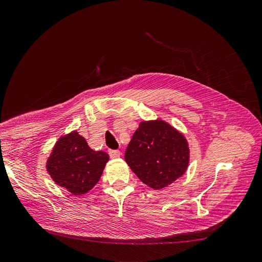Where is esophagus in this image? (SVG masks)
I'll list each match as a JSON object with an SVG mask.
<instances>
[{"label": "esophagus", "mask_w": 262, "mask_h": 262, "mask_svg": "<svg viewBox=\"0 0 262 262\" xmlns=\"http://www.w3.org/2000/svg\"><path fill=\"white\" fill-rule=\"evenodd\" d=\"M108 155H110V158L112 159H117L120 157V151L119 150H110L108 151Z\"/></svg>", "instance_id": "34e87169"}]
</instances>
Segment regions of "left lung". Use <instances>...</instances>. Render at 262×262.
I'll list each match as a JSON object with an SVG mask.
<instances>
[{"label": "left lung", "instance_id": "8db88e82", "mask_svg": "<svg viewBox=\"0 0 262 262\" xmlns=\"http://www.w3.org/2000/svg\"><path fill=\"white\" fill-rule=\"evenodd\" d=\"M182 133L166 121H142L125 152V160L144 184L159 190L182 177L189 165Z\"/></svg>", "mask_w": 262, "mask_h": 262}]
</instances>
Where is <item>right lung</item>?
Wrapping results in <instances>:
<instances>
[{"label":"right lung","mask_w":262,"mask_h":262,"mask_svg":"<svg viewBox=\"0 0 262 262\" xmlns=\"http://www.w3.org/2000/svg\"><path fill=\"white\" fill-rule=\"evenodd\" d=\"M107 160L106 152L92 150L74 130L57 141L47 160V170L60 187L73 194H83L96 185Z\"/></svg>","instance_id":"add662e5"}]
</instances>
